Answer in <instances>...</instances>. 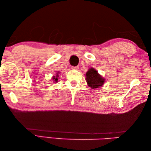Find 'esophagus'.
I'll return each instance as SVG.
<instances>
[{"label": "esophagus", "mask_w": 151, "mask_h": 151, "mask_svg": "<svg viewBox=\"0 0 151 151\" xmlns=\"http://www.w3.org/2000/svg\"><path fill=\"white\" fill-rule=\"evenodd\" d=\"M71 68L73 70H77V69H78V66H75H75H72Z\"/></svg>", "instance_id": "esophagus-1"}]
</instances>
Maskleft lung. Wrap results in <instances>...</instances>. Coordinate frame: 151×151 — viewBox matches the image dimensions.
Instances as JSON below:
<instances>
[{
  "mask_svg": "<svg viewBox=\"0 0 151 151\" xmlns=\"http://www.w3.org/2000/svg\"><path fill=\"white\" fill-rule=\"evenodd\" d=\"M86 81L88 86L92 88H100L104 82L103 78L99 75L97 70L93 68L89 69L86 73Z\"/></svg>",
  "mask_w": 151,
  "mask_h": 151,
  "instance_id": "8db88e82",
  "label": "left lung"
}]
</instances>
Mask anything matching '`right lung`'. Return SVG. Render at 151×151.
<instances>
[{
	"mask_svg": "<svg viewBox=\"0 0 151 151\" xmlns=\"http://www.w3.org/2000/svg\"><path fill=\"white\" fill-rule=\"evenodd\" d=\"M58 74H56V77H55V76H54V77L52 78H53V80H54V81H55L56 82L58 81Z\"/></svg>",
	"mask_w": 151,
	"mask_h": 151,
	"instance_id": "add662e5",
	"label": "right lung"
}]
</instances>
